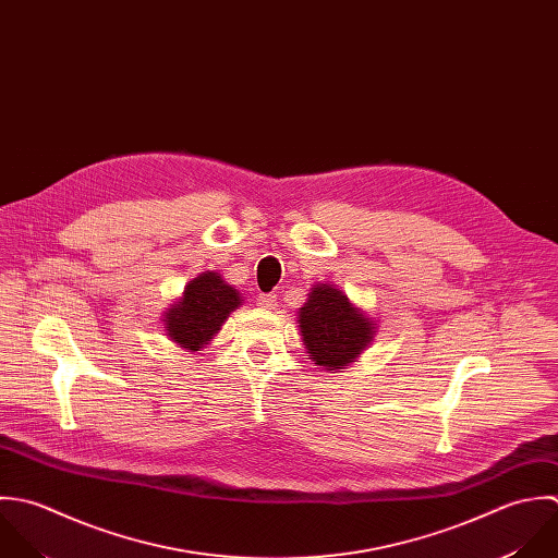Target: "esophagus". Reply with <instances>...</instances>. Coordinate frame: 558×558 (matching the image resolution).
Listing matches in <instances>:
<instances>
[{
    "label": "esophagus",
    "mask_w": 558,
    "mask_h": 558,
    "mask_svg": "<svg viewBox=\"0 0 558 558\" xmlns=\"http://www.w3.org/2000/svg\"><path fill=\"white\" fill-rule=\"evenodd\" d=\"M257 305H259L262 310H275L277 296H275V294H257Z\"/></svg>",
    "instance_id": "1"
}]
</instances>
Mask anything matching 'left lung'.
Here are the masks:
<instances>
[{
  "mask_svg": "<svg viewBox=\"0 0 558 558\" xmlns=\"http://www.w3.org/2000/svg\"><path fill=\"white\" fill-rule=\"evenodd\" d=\"M299 327L310 360L327 371L351 364L374 336L371 318L327 283L312 290L310 301L301 307Z\"/></svg>",
  "mask_w": 558,
  "mask_h": 558,
  "instance_id": "1",
  "label": "left lung"
}]
</instances>
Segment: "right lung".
I'll return each instance as SVG.
<instances>
[{
	"mask_svg": "<svg viewBox=\"0 0 558 558\" xmlns=\"http://www.w3.org/2000/svg\"><path fill=\"white\" fill-rule=\"evenodd\" d=\"M238 305L240 294L218 272H203L187 283L184 299L167 312L169 338L187 351H198Z\"/></svg>",
	"mask_w": 558,
	"mask_h": 558,
	"instance_id": "obj_1",
	"label": "right lung"
}]
</instances>
